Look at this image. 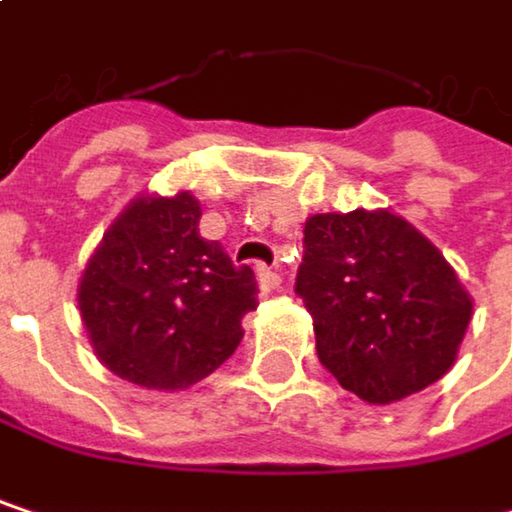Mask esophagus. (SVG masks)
Here are the masks:
<instances>
[{
    "label": "esophagus",
    "mask_w": 512,
    "mask_h": 512,
    "mask_svg": "<svg viewBox=\"0 0 512 512\" xmlns=\"http://www.w3.org/2000/svg\"><path fill=\"white\" fill-rule=\"evenodd\" d=\"M257 284H260L263 293H272V290L281 287V275L272 266H257Z\"/></svg>",
    "instance_id": "1"
}]
</instances>
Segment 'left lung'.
<instances>
[{
    "mask_svg": "<svg viewBox=\"0 0 512 512\" xmlns=\"http://www.w3.org/2000/svg\"><path fill=\"white\" fill-rule=\"evenodd\" d=\"M296 293L323 367L373 406L439 382L474 311L445 255L388 210L308 216Z\"/></svg>",
    "mask_w": 512,
    "mask_h": 512,
    "instance_id": "obj_1",
    "label": "left lung"
}]
</instances>
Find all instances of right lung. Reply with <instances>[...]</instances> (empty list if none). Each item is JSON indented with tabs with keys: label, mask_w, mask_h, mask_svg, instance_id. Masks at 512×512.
<instances>
[{
	"label": "right lung",
	"mask_w": 512,
	"mask_h": 512,
	"mask_svg": "<svg viewBox=\"0 0 512 512\" xmlns=\"http://www.w3.org/2000/svg\"><path fill=\"white\" fill-rule=\"evenodd\" d=\"M192 192L139 195L109 225L79 278L82 326L115 376L180 391L210 376L243 341L257 308L249 266L198 234Z\"/></svg>",
	"instance_id": "obj_1"
}]
</instances>
